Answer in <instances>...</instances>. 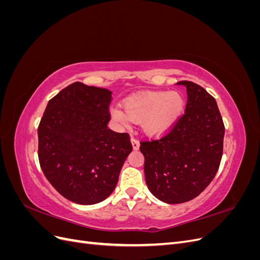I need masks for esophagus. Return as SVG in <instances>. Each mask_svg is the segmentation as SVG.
Returning a JSON list of instances; mask_svg holds the SVG:
<instances>
[{
  "instance_id": "obj_1",
  "label": "esophagus",
  "mask_w": 260,
  "mask_h": 260,
  "mask_svg": "<svg viewBox=\"0 0 260 260\" xmlns=\"http://www.w3.org/2000/svg\"><path fill=\"white\" fill-rule=\"evenodd\" d=\"M131 144H132V148L135 149V151H138L139 147H140L139 141L137 139H135V138H131Z\"/></svg>"
}]
</instances>
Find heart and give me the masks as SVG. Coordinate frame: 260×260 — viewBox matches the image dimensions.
<instances>
[{"mask_svg": "<svg viewBox=\"0 0 260 260\" xmlns=\"http://www.w3.org/2000/svg\"><path fill=\"white\" fill-rule=\"evenodd\" d=\"M185 101L177 91L141 92L129 96L123 102L122 108H111L113 119L127 124L130 121L141 122L147 136L158 138L168 133L183 114Z\"/></svg>", "mask_w": 260, "mask_h": 260, "instance_id": "1", "label": "heart"}]
</instances>
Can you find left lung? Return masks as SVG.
Masks as SVG:
<instances>
[{
  "label": "left lung",
  "instance_id": "obj_1",
  "mask_svg": "<svg viewBox=\"0 0 260 260\" xmlns=\"http://www.w3.org/2000/svg\"><path fill=\"white\" fill-rule=\"evenodd\" d=\"M177 84L186 88L185 114L167 136L140 146L148 190L167 204L191 201L208 186L221 160L224 137L216 100L191 81Z\"/></svg>",
  "mask_w": 260,
  "mask_h": 260
}]
</instances>
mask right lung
I'll return each mask as SVG.
<instances>
[{
	"label": "right lung",
	"instance_id": "add662e5",
	"mask_svg": "<svg viewBox=\"0 0 260 260\" xmlns=\"http://www.w3.org/2000/svg\"><path fill=\"white\" fill-rule=\"evenodd\" d=\"M112 91L75 82L46 105L38 128L39 161L60 195L80 205L113 193L132 151L127 133L107 128Z\"/></svg>",
	"mask_w": 260,
	"mask_h": 260
}]
</instances>
